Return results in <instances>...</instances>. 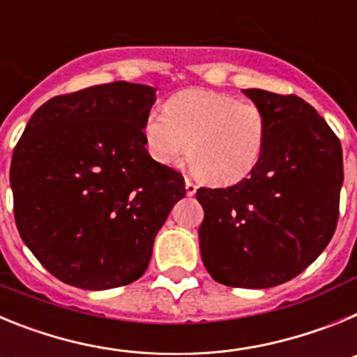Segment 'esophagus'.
<instances>
[{"label":"esophagus","instance_id":"34e87169","mask_svg":"<svg viewBox=\"0 0 357 357\" xmlns=\"http://www.w3.org/2000/svg\"><path fill=\"white\" fill-rule=\"evenodd\" d=\"M197 184H195L191 178H185V195H188V197H193V195L197 193Z\"/></svg>","mask_w":357,"mask_h":357}]
</instances>
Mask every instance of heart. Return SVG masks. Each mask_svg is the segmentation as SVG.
<instances>
[{
    "mask_svg": "<svg viewBox=\"0 0 357 357\" xmlns=\"http://www.w3.org/2000/svg\"><path fill=\"white\" fill-rule=\"evenodd\" d=\"M150 155L178 166L189 155L195 175L214 185L245 181L259 164L268 139L266 112L257 103L209 89H185L144 119Z\"/></svg>",
    "mask_w": 357,
    "mask_h": 357,
    "instance_id": "1",
    "label": "heart"
}]
</instances>
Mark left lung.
<instances>
[{"label":"left lung","mask_w":357,"mask_h":357,"mask_svg":"<svg viewBox=\"0 0 357 357\" xmlns=\"http://www.w3.org/2000/svg\"><path fill=\"white\" fill-rule=\"evenodd\" d=\"M243 93L266 112V146L245 181L198 189V238L216 282L263 289L304 272L329 245L340 214L343 153L326 119L302 98Z\"/></svg>","instance_id":"left-lung-1"}]
</instances>
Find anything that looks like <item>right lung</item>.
<instances>
[{"label": "right lung", "instance_id": "right-lung-1", "mask_svg": "<svg viewBox=\"0 0 357 357\" xmlns=\"http://www.w3.org/2000/svg\"><path fill=\"white\" fill-rule=\"evenodd\" d=\"M150 85L112 82L40 105L14 148L21 239L52 275L82 289L130 284L184 198V176L144 148Z\"/></svg>", "mask_w": 357, "mask_h": 357}]
</instances>
